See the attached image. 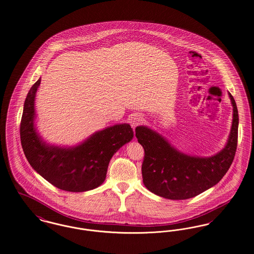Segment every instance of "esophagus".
Segmentation results:
<instances>
[{"label":"esophagus","mask_w":254,"mask_h":254,"mask_svg":"<svg viewBox=\"0 0 254 254\" xmlns=\"http://www.w3.org/2000/svg\"><path fill=\"white\" fill-rule=\"evenodd\" d=\"M129 122L132 125V127L134 128V127H136L137 125H139L142 122V117L140 115H138V114H133V115L130 117Z\"/></svg>","instance_id":"1"}]
</instances>
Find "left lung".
Returning a JSON list of instances; mask_svg holds the SVG:
<instances>
[{
	"label": "left lung",
	"mask_w": 254,
	"mask_h": 254,
	"mask_svg": "<svg viewBox=\"0 0 254 254\" xmlns=\"http://www.w3.org/2000/svg\"><path fill=\"white\" fill-rule=\"evenodd\" d=\"M228 95L233 107L231 130L225 148L211 157L189 156L146 126L135 128L137 141L144 149L141 172L149 191L169 200H187L222 180L234 160L238 140V110L233 96Z\"/></svg>",
	"instance_id": "1"
}]
</instances>
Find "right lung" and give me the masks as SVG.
Returning <instances> with one entry per match:
<instances>
[{
    "label": "right lung",
    "instance_id": "right-lung-1",
    "mask_svg": "<svg viewBox=\"0 0 254 254\" xmlns=\"http://www.w3.org/2000/svg\"><path fill=\"white\" fill-rule=\"evenodd\" d=\"M41 77L30 88L25 100L20 126L21 143L31 167L61 190L84 192L101 186L112 157L133 136L127 123L95 132L76 146L51 145L35 128V96Z\"/></svg>",
    "mask_w": 254,
    "mask_h": 254
}]
</instances>
